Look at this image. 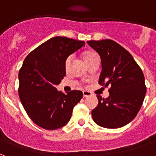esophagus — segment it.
<instances>
[{"instance_id":"obj_1","label":"esophagus","mask_w":156,"mask_h":156,"mask_svg":"<svg viewBox=\"0 0 156 156\" xmlns=\"http://www.w3.org/2000/svg\"><path fill=\"white\" fill-rule=\"evenodd\" d=\"M89 96H91V93L89 92V91H83V97H84V98Z\"/></svg>"}]
</instances>
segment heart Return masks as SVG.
Masks as SVG:
<instances>
[{
	"label": "heart",
	"mask_w": 156,
	"mask_h": 156,
	"mask_svg": "<svg viewBox=\"0 0 156 156\" xmlns=\"http://www.w3.org/2000/svg\"><path fill=\"white\" fill-rule=\"evenodd\" d=\"M97 57H98V55L92 51H86L83 54V58H84V61L86 62V63L87 64V65H88L93 59L97 58ZM72 58H73V57H72L71 55H70L68 56L67 58H66V60H65V69H66V70H68V69L70 68Z\"/></svg>",
	"instance_id": "heart-1"
}]
</instances>
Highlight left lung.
<instances>
[{
    "label": "left lung",
    "instance_id": "1",
    "mask_svg": "<svg viewBox=\"0 0 156 156\" xmlns=\"http://www.w3.org/2000/svg\"><path fill=\"white\" fill-rule=\"evenodd\" d=\"M87 44L101 57L99 84L110 86L108 98L97 96L98 105L91 112L93 119L106 129L121 128L136 117L144 100L147 89L142 70L132 55L113 40H90Z\"/></svg>",
    "mask_w": 156,
    "mask_h": 156
}]
</instances>
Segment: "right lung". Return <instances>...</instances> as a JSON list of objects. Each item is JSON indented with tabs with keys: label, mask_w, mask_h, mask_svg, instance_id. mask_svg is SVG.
<instances>
[{
	"label": "right lung",
	"mask_w": 156,
	"mask_h": 156,
	"mask_svg": "<svg viewBox=\"0 0 156 156\" xmlns=\"http://www.w3.org/2000/svg\"><path fill=\"white\" fill-rule=\"evenodd\" d=\"M85 42L56 36L28 54L19 71V97L31 120L47 130L66 125L82 99L80 90L64 94L55 86L66 75L65 60Z\"/></svg>",
	"instance_id": "obj_1"
}]
</instances>
